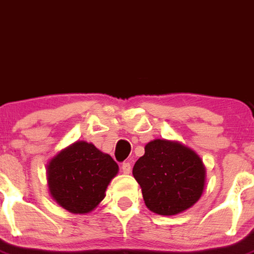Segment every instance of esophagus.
Returning a JSON list of instances; mask_svg holds the SVG:
<instances>
[{
    "mask_svg": "<svg viewBox=\"0 0 254 254\" xmlns=\"http://www.w3.org/2000/svg\"><path fill=\"white\" fill-rule=\"evenodd\" d=\"M121 170H123L124 174H130V171H131V165L129 162H124V164L121 165Z\"/></svg>",
    "mask_w": 254,
    "mask_h": 254,
    "instance_id": "obj_1",
    "label": "esophagus"
}]
</instances>
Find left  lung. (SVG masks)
<instances>
[{
  "label": "left lung",
  "mask_w": 254,
  "mask_h": 254,
  "mask_svg": "<svg viewBox=\"0 0 254 254\" xmlns=\"http://www.w3.org/2000/svg\"><path fill=\"white\" fill-rule=\"evenodd\" d=\"M133 175L152 212L173 216L190 208L203 193L204 165L193 149L179 142L154 139L147 143Z\"/></svg>",
  "instance_id": "obj_1"
}]
</instances>
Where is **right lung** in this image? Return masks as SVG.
<instances>
[{
  "instance_id": "1",
  "label": "right lung",
  "mask_w": 254,
  "mask_h": 254,
  "mask_svg": "<svg viewBox=\"0 0 254 254\" xmlns=\"http://www.w3.org/2000/svg\"><path fill=\"white\" fill-rule=\"evenodd\" d=\"M119 171L110 154L78 140L60 151L47 165L50 193L71 213H88L100 204Z\"/></svg>"
}]
</instances>
